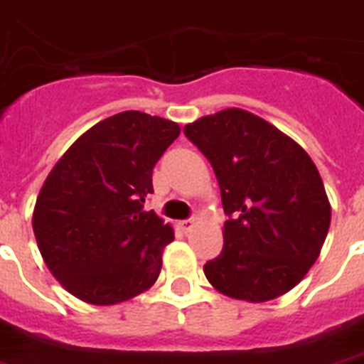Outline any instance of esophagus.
I'll list each match as a JSON object with an SVG mask.
<instances>
[{
  "label": "esophagus",
  "mask_w": 364,
  "mask_h": 364,
  "mask_svg": "<svg viewBox=\"0 0 364 364\" xmlns=\"http://www.w3.org/2000/svg\"><path fill=\"white\" fill-rule=\"evenodd\" d=\"M196 225V219H186V221H180L178 223V229L184 230V232H188V230H192V227Z\"/></svg>",
  "instance_id": "esophagus-1"
}]
</instances>
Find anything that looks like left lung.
<instances>
[{"instance_id": "left-lung-1", "label": "left lung", "mask_w": 364, "mask_h": 364, "mask_svg": "<svg viewBox=\"0 0 364 364\" xmlns=\"http://www.w3.org/2000/svg\"><path fill=\"white\" fill-rule=\"evenodd\" d=\"M221 188L223 250L203 266L219 293L248 302L277 299L316 262L331 208L316 164L299 143L240 108L184 127Z\"/></svg>"}]
</instances>
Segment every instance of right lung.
Returning a JSON list of instances; mask_svg holds the SVG:
<instances>
[{
	"instance_id": "right-lung-1",
	"label": "right lung",
	"mask_w": 364,
	"mask_h": 364,
	"mask_svg": "<svg viewBox=\"0 0 364 364\" xmlns=\"http://www.w3.org/2000/svg\"><path fill=\"white\" fill-rule=\"evenodd\" d=\"M180 135L176 122L127 110L98 122L58 161L33 215L38 250L63 289L118 304L161 273L171 225L145 211L153 168Z\"/></svg>"
}]
</instances>
